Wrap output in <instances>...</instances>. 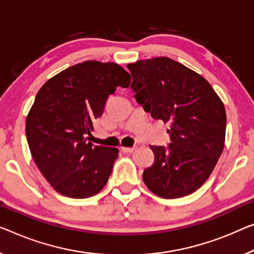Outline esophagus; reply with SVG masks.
I'll return each instance as SVG.
<instances>
[{"label": "esophagus", "mask_w": 254, "mask_h": 254, "mask_svg": "<svg viewBox=\"0 0 254 254\" xmlns=\"http://www.w3.org/2000/svg\"><path fill=\"white\" fill-rule=\"evenodd\" d=\"M120 149L122 150L123 153H132V151H133L135 148L134 147H121Z\"/></svg>", "instance_id": "34e87169"}]
</instances>
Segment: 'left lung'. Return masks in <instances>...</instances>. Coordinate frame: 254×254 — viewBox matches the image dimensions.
I'll list each match as a JSON object with an SVG mask.
<instances>
[{"label": "left lung", "mask_w": 254, "mask_h": 254, "mask_svg": "<svg viewBox=\"0 0 254 254\" xmlns=\"http://www.w3.org/2000/svg\"><path fill=\"white\" fill-rule=\"evenodd\" d=\"M134 98L155 120L170 124L168 147L150 146L154 164L142 179L162 198L184 197L202 186L225 146L226 109L210 83L168 57L128 64Z\"/></svg>", "instance_id": "left-lung-1"}]
</instances>
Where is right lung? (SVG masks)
Returning a JSON list of instances; mask_svg holds the SVG:
<instances>
[{
    "label": "right lung",
    "mask_w": 254,
    "mask_h": 254,
    "mask_svg": "<svg viewBox=\"0 0 254 254\" xmlns=\"http://www.w3.org/2000/svg\"><path fill=\"white\" fill-rule=\"evenodd\" d=\"M130 83L131 75L117 64L88 60L39 90L26 119V137L34 162L59 194L86 198L107 184L119 149L94 146L89 135L108 97Z\"/></svg>",
    "instance_id": "right-lung-1"
}]
</instances>
